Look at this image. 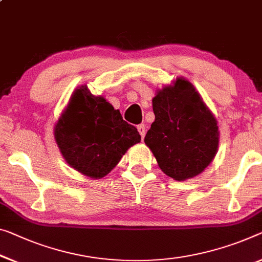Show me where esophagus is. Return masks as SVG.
Instances as JSON below:
<instances>
[{"label":"esophagus","instance_id":"obj_1","mask_svg":"<svg viewBox=\"0 0 262 262\" xmlns=\"http://www.w3.org/2000/svg\"><path fill=\"white\" fill-rule=\"evenodd\" d=\"M137 130H138L140 137H142V139H144V137H145V125L144 124H140V125L137 126Z\"/></svg>","mask_w":262,"mask_h":262}]
</instances>
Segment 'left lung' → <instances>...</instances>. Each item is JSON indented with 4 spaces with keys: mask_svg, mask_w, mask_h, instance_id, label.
<instances>
[{
    "mask_svg": "<svg viewBox=\"0 0 262 262\" xmlns=\"http://www.w3.org/2000/svg\"><path fill=\"white\" fill-rule=\"evenodd\" d=\"M152 107L156 118L144 142L160 170L179 182L200 174L218 151L219 130L199 92L179 77L157 92Z\"/></svg>",
    "mask_w": 262,
    "mask_h": 262,
    "instance_id": "obj_1",
    "label": "left lung"
}]
</instances>
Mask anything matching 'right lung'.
I'll use <instances>...</instances> for the list:
<instances>
[{"label": "right lung", "mask_w": 262, "mask_h": 262, "mask_svg": "<svg viewBox=\"0 0 262 262\" xmlns=\"http://www.w3.org/2000/svg\"><path fill=\"white\" fill-rule=\"evenodd\" d=\"M55 139L66 162L94 179L111 172L132 145L140 142L137 128L123 120L119 110L86 85L72 94L55 125Z\"/></svg>", "instance_id": "right-lung-1"}]
</instances>
